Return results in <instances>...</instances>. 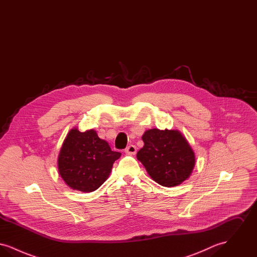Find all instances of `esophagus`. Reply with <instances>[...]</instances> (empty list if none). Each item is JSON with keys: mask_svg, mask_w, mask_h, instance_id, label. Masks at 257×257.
Listing matches in <instances>:
<instances>
[{"mask_svg": "<svg viewBox=\"0 0 257 257\" xmlns=\"http://www.w3.org/2000/svg\"><path fill=\"white\" fill-rule=\"evenodd\" d=\"M124 151H125V153H127L129 155H134V154H136V152H137V147L133 146V145H131V146L126 147Z\"/></svg>", "mask_w": 257, "mask_h": 257, "instance_id": "esophagus-1", "label": "esophagus"}]
</instances>
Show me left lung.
I'll return each mask as SVG.
<instances>
[{"label": "left lung", "mask_w": 257, "mask_h": 257, "mask_svg": "<svg viewBox=\"0 0 257 257\" xmlns=\"http://www.w3.org/2000/svg\"><path fill=\"white\" fill-rule=\"evenodd\" d=\"M142 139L145 146L137 158L155 182L174 187L189 178L195 167V153L180 132L151 129Z\"/></svg>", "instance_id": "obj_1"}]
</instances>
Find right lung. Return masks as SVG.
Returning <instances> with one entry per match:
<instances>
[{
	"mask_svg": "<svg viewBox=\"0 0 257 257\" xmlns=\"http://www.w3.org/2000/svg\"><path fill=\"white\" fill-rule=\"evenodd\" d=\"M94 130L72 129L61 147L58 168L61 178L70 188L90 193L106 181L112 164L120 157Z\"/></svg>",
	"mask_w": 257,
	"mask_h": 257,
	"instance_id": "right-lung-1",
	"label": "right lung"
}]
</instances>
